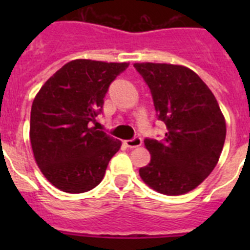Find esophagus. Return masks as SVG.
Masks as SVG:
<instances>
[{
    "label": "esophagus",
    "instance_id": "1",
    "mask_svg": "<svg viewBox=\"0 0 250 250\" xmlns=\"http://www.w3.org/2000/svg\"><path fill=\"white\" fill-rule=\"evenodd\" d=\"M141 144H143V140H141V138H139V136H135V138H132L130 139V140L125 141V145H126L127 147H130V149L140 146Z\"/></svg>",
    "mask_w": 250,
    "mask_h": 250
}]
</instances>
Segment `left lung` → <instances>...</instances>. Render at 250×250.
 <instances>
[{
	"label": "left lung",
	"instance_id": "left-lung-1",
	"mask_svg": "<svg viewBox=\"0 0 250 250\" xmlns=\"http://www.w3.org/2000/svg\"><path fill=\"white\" fill-rule=\"evenodd\" d=\"M134 67L149 86L156 118L167 129L163 140H144L151 159L139 174L161 194L188 193L213 171L224 146L227 126L218 101L190 68L151 62Z\"/></svg>",
	"mask_w": 250,
	"mask_h": 250
}]
</instances>
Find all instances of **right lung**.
<instances>
[{
    "label": "right lung",
    "mask_w": 250,
    "mask_h": 250,
    "mask_svg": "<svg viewBox=\"0 0 250 250\" xmlns=\"http://www.w3.org/2000/svg\"><path fill=\"white\" fill-rule=\"evenodd\" d=\"M126 62L74 60L51 76L31 107L30 140L35 160L51 184L79 194L100 184L118 139L92 124L103 112L104 98Z\"/></svg>",
    "instance_id": "right-lung-1"
}]
</instances>
